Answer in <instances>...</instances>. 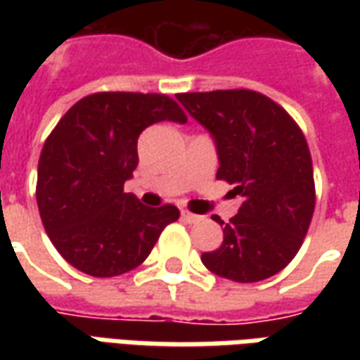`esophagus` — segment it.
I'll return each instance as SVG.
<instances>
[{"label": "esophagus", "mask_w": 360, "mask_h": 360, "mask_svg": "<svg viewBox=\"0 0 360 360\" xmlns=\"http://www.w3.org/2000/svg\"><path fill=\"white\" fill-rule=\"evenodd\" d=\"M181 218L185 219L187 224H198V221L202 219V216H198V214H191V212L183 210L181 212Z\"/></svg>", "instance_id": "1"}]
</instances>
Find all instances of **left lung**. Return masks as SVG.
<instances>
[{
    "label": "left lung",
    "mask_w": 360,
    "mask_h": 360,
    "mask_svg": "<svg viewBox=\"0 0 360 360\" xmlns=\"http://www.w3.org/2000/svg\"><path fill=\"white\" fill-rule=\"evenodd\" d=\"M212 134L216 177L243 196L224 226L218 250L202 264L219 278L252 283L283 270L299 252L314 212V175L309 144L293 117L255 90H214L175 96Z\"/></svg>",
    "instance_id": "1"
}]
</instances>
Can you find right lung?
<instances>
[{"label":"right lung","instance_id":"1","mask_svg":"<svg viewBox=\"0 0 360 360\" xmlns=\"http://www.w3.org/2000/svg\"><path fill=\"white\" fill-rule=\"evenodd\" d=\"M160 121L187 123V115L169 96L96 92L44 142L36 202L50 241L77 270L94 278L133 270L179 218L173 204L150 208L123 193L139 164V136Z\"/></svg>","mask_w":360,"mask_h":360}]
</instances>
